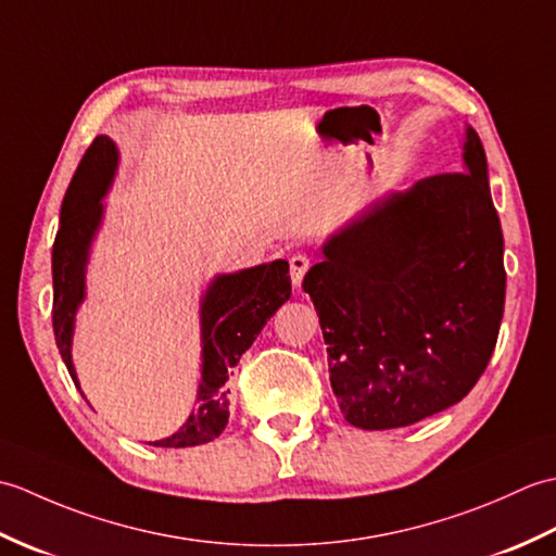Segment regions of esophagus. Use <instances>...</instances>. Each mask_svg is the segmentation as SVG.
<instances>
[{
    "label": "esophagus",
    "instance_id": "1",
    "mask_svg": "<svg viewBox=\"0 0 556 556\" xmlns=\"http://www.w3.org/2000/svg\"><path fill=\"white\" fill-rule=\"evenodd\" d=\"M289 265H291V281H293V287L296 289H301V285H303V277H305V271L311 269V257L308 255H293L291 260H289Z\"/></svg>",
    "mask_w": 556,
    "mask_h": 556
}]
</instances>
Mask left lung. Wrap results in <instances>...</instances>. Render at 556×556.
<instances>
[{"mask_svg": "<svg viewBox=\"0 0 556 556\" xmlns=\"http://www.w3.org/2000/svg\"><path fill=\"white\" fill-rule=\"evenodd\" d=\"M308 269L329 382L361 430L406 428L458 404L497 344L504 236L473 126L464 172L437 174L363 210Z\"/></svg>", "mask_w": 556, "mask_h": 556, "instance_id": "left-lung-1", "label": "left lung"}]
</instances>
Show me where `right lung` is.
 <instances>
[{
	"label": "right lung",
	"instance_id": "right-lung-1",
	"mask_svg": "<svg viewBox=\"0 0 556 556\" xmlns=\"http://www.w3.org/2000/svg\"><path fill=\"white\" fill-rule=\"evenodd\" d=\"M119 167V150L108 136L92 140L68 184L52 245V327L71 380L80 389L71 358L74 327L86 301V269L92 241L104 219V195ZM291 296L287 260L217 275L200 299V382L195 408L179 430L152 446H198L212 442L229 422V368L253 346L260 329ZM83 394V392H80Z\"/></svg>",
	"mask_w": 556,
	"mask_h": 556
}]
</instances>
